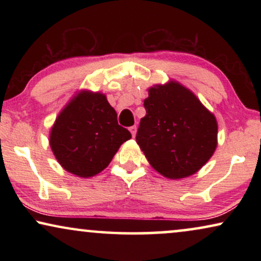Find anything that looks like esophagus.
Wrapping results in <instances>:
<instances>
[{"instance_id":"1","label":"esophagus","mask_w":261,"mask_h":261,"mask_svg":"<svg viewBox=\"0 0 261 261\" xmlns=\"http://www.w3.org/2000/svg\"><path fill=\"white\" fill-rule=\"evenodd\" d=\"M129 132H130V134H132V137H135V134H137V126H132V127H129Z\"/></svg>"}]
</instances>
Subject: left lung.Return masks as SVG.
<instances>
[{"label":"left lung","mask_w":261,"mask_h":261,"mask_svg":"<svg viewBox=\"0 0 261 261\" xmlns=\"http://www.w3.org/2000/svg\"><path fill=\"white\" fill-rule=\"evenodd\" d=\"M139 147L156 172L181 179L197 172L217 147V121L190 89L171 80L148 88Z\"/></svg>","instance_id":"8db88e82"}]
</instances>
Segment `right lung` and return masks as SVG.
<instances>
[{"label": "right lung", "mask_w": 261, "mask_h": 261, "mask_svg": "<svg viewBox=\"0 0 261 261\" xmlns=\"http://www.w3.org/2000/svg\"><path fill=\"white\" fill-rule=\"evenodd\" d=\"M130 138L129 130L117 123L116 112L107 96L83 89L56 117L49 146L64 170L89 178L102 172Z\"/></svg>", "instance_id": "right-lung-1"}]
</instances>
